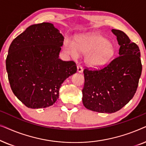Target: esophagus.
I'll use <instances>...</instances> for the list:
<instances>
[{
    "instance_id": "1",
    "label": "esophagus",
    "mask_w": 146,
    "mask_h": 146,
    "mask_svg": "<svg viewBox=\"0 0 146 146\" xmlns=\"http://www.w3.org/2000/svg\"><path fill=\"white\" fill-rule=\"evenodd\" d=\"M77 71L78 72H80V73L82 72H83L82 67L81 66H80V65L78 66H77Z\"/></svg>"
}]
</instances>
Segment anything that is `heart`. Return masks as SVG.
Listing matches in <instances>:
<instances>
[{
  "mask_svg": "<svg viewBox=\"0 0 146 146\" xmlns=\"http://www.w3.org/2000/svg\"><path fill=\"white\" fill-rule=\"evenodd\" d=\"M64 49L74 58L78 56V52L84 54L86 63L92 68L107 64L115 53L113 44L98 34L78 36L74 42L66 38L64 42Z\"/></svg>",
  "mask_w": 146,
  "mask_h": 146,
  "instance_id": "heart-1",
  "label": "heart"
}]
</instances>
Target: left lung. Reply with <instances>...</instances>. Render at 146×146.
Returning <instances> with one entry per match:
<instances>
[{
	"label": "left lung",
	"instance_id": "left-lung-1",
	"mask_svg": "<svg viewBox=\"0 0 146 146\" xmlns=\"http://www.w3.org/2000/svg\"><path fill=\"white\" fill-rule=\"evenodd\" d=\"M111 32L120 46L119 56L100 69L84 70L83 104L101 113L115 112L130 101L142 70L138 46L123 32L115 29Z\"/></svg>",
	"mask_w": 146,
	"mask_h": 146
}]
</instances>
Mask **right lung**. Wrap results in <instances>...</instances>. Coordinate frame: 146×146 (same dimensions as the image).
<instances>
[{"instance_id": "right-lung-1", "label": "right lung", "mask_w": 146, "mask_h": 146, "mask_svg": "<svg viewBox=\"0 0 146 146\" xmlns=\"http://www.w3.org/2000/svg\"><path fill=\"white\" fill-rule=\"evenodd\" d=\"M64 36L52 24L28 27L10 45L6 68L12 91L30 108L53 105L67 78L76 72L74 61H63L59 53Z\"/></svg>"}]
</instances>
